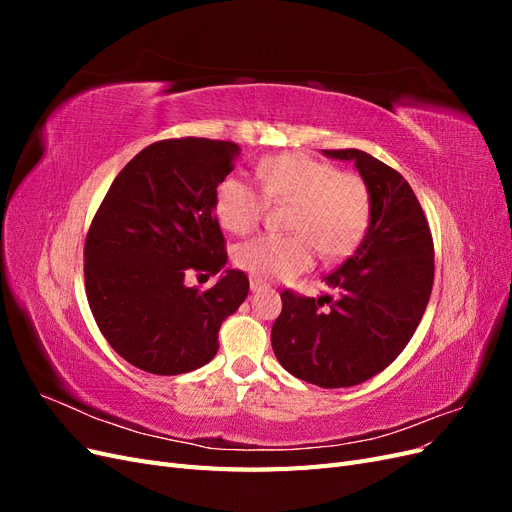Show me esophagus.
<instances>
[{
  "label": "esophagus",
  "instance_id": "1",
  "mask_svg": "<svg viewBox=\"0 0 512 512\" xmlns=\"http://www.w3.org/2000/svg\"><path fill=\"white\" fill-rule=\"evenodd\" d=\"M267 284L265 282H262V280H258V277H252V280H250V288H252V292H256V290H262V288H265Z\"/></svg>",
  "mask_w": 512,
  "mask_h": 512
}]
</instances>
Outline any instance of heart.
<instances>
[{"label": "heart", "mask_w": 512, "mask_h": 512, "mask_svg": "<svg viewBox=\"0 0 512 512\" xmlns=\"http://www.w3.org/2000/svg\"><path fill=\"white\" fill-rule=\"evenodd\" d=\"M258 183L241 175L224 177L213 196V213L232 235H247L269 203H288V235H258L237 245L235 265L258 280H286L314 265L352 254L365 239L374 198L369 183L333 162L305 151L267 156L256 168Z\"/></svg>", "instance_id": "b5f03b06"}]
</instances>
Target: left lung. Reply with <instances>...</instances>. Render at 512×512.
Wrapping results in <instances>:
<instances>
[{
	"label": "left lung",
	"instance_id": "1",
	"mask_svg": "<svg viewBox=\"0 0 512 512\" xmlns=\"http://www.w3.org/2000/svg\"><path fill=\"white\" fill-rule=\"evenodd\" d=\"M354 162L369 183L374 213L365 239L342 267L324 275L320 299L282 292L271 346L292 376L344 389L380 374L421 322L433 286V239L410 183L361 149H324Z\"/></svg>",
	"mask_w": 512,
	"mask_h": 512
}]
</instances>
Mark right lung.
I'll return each mask as SVG.
<instances>
[{"instance_id": "1", "label": "right lung", "mask_w": 512, "mask_h": 512, "mask_svg": "<svg viewBox=\"0 0 512 512\" xmlns=\"http://www.w3.org/2000/svg\"><path fill=\"white\" fill-rule=\"evenodd\" d=\"M237 153L239 145L211 138L153 143L123 166L89 226L91 314L121 359L149 374L207 365L222 322L250 290L237 269L209 290L185 284L192 273L218 275L228 260L213 196Z\"/></svg>"}]
</instances>
